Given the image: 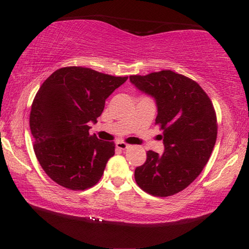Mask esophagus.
<instances>
[{"instance_id":"obj_1","label":"esophagus","mask_w":249,"mask_h":249,"mask_svg":"<svg viewBox=\"0 0 249 249\" xmlns=\"http://www.w3.org/2000/svg\"><path fill=\"white\" fill-rule=\"evenodd\" d=\"M116 147L119 149H122V150H125V149H127L128 148V145L127 144H125V142H116Z\"/></svg>"}]
</instances>
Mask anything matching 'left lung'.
I'll use <instances>...</instances> for the list:
<instances>
[{
    "label": "left lung",
    "instance_id": "8db88e82",
    "mask_svg": "<svg viewBox=\"0 0 249 249\" xmlns=\"http://www.w3.org/2000/svg\"><path fill=\"white\" fill-rule=\"evenodd\" d=\"M129 81L154 98L165 146L162 155L147 151L135 180L149 195H176L196 180L212 154L217 135L213 104L196 81L171 70L130 75Z\"/></svg>",
    "mask_w": 249,
    "mask_h": 249
}]
</instances>
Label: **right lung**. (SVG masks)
Wrapping results in <instances>:
<instances>
[{
  "label": "right lung",
  "mask_w": 249,
  "mask_h": 249,
  "mask_svg": "<svg viewBox=\"0 0 249 249\" xmlns=\"http://www.w3.org/2000/svg\"><path fill=\"white\" fill-rule=\"evenodd\" d=\"M127 77H113L82 67L54 71L41 84L32 104L29 126L34 151L50 179L70 190H84L99 182L113 142L89 133L102 114L105 100Z\"/></svg>",
  "instance_id": "obj_1"
}]
</instances>
